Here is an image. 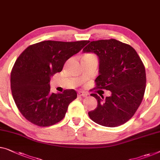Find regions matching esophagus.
Returning <instances> with one entry per match:
<instances>
[{
	"instance_id": "obj_1",
	"label": "esophagus",
	"mask_w": 160,
	"mask_h": 160,
	"mask_svg": "<svg viewBox=\"0 0 160 160\" xmlns=\"http://www.w3.org/2000/svg\"><path fill=\"white\" fill-rule=\"evenodd\" d=\"M78 95H79V96L85 97V96H87V95H88V93L86 92H84V91H78Z\"/></svg>"
}]
</instances>
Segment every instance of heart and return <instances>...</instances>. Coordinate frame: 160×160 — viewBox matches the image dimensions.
<instances>
[{"label": "heart", "mask_w": 160, "mask_h": 160, "mask_svg": "<svg viewBox=\"0 0 160 160\" xmlns=\"http://www.w3.org/2000/svg\"><path fill=\"white\" fill-rule=\"evenodd\" d=\"M86 55H92V54H86Z\"/></svg>", "instance_id": "1"}]
</instances>
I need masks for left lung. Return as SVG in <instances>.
Wrapping results in <instances>:
<instances>
[{
    "mask_svg": "<svg viewBox=\"0 0 160 160\" xmlns=\"http://www.w3.org/2000/svg\"><path fill=\"white\" fill-rule=\"evenodd\" d=\"M82 52H92L98 57L96 88L111 92L105 100L103 95L90 94L96 98L98 106L88 112L90 118L107 127L127 122L141 104L146 88L145 68L137 52L130 45L114 39L90 42Z\"/></svg>",
    "mask_w": 160,
    "mask_h": 160,
    "instance_id": "obj_1",
    "label": "left lung"
}]
</instances>
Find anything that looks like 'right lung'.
Masks as SVG:
<instances>
[{
    "label": "right lung",
    "instance_id": "1",
    "mask_svg": "<svg viewBox=\"0 0 160 160\" xmlns=\"http://www.w3.org/2000/svg\"><path fill=\"white\" fill-rule=\"evenodd\" d=\"M88 42L49 40L30 45L20 54L11 70V88L16 106L26 119L35 125L49 126L64 118L77 92L73 89L51 92L50 79Z\"/></svg>",
    "mask_w": 160,
    "mask_h": 160
}]
</instances>
